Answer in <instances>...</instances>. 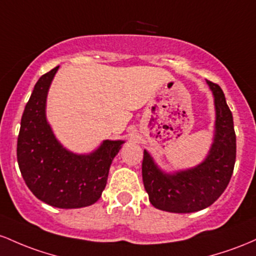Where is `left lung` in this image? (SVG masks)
I'll return each mask as SVG.
<instances>
[{
    "mask_svg": "<svg viewBox=\"0 0 256 256\" xmlns=\"http://www.w3.org/2000/svg\"><path fill=\"white\" fill-rule=\"evenodd\" d=\"M208 82L216 108L215 139L202 164L174 175L162 173L144 151L142 182L151 204L172 213H192L212 206L228 188L236 162V133L232 112L219 84Z\"/></svg>",
    "mask_w": 256,
    "mask_h": 256,
    "instance_id": "1",
    "label": "left lung"
}]
</instances>
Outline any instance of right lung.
<instances>
[{"label":"right lung","instance_id":"add662e5","mask_svg":"<svg viewBox=\"0 0 256 256\" xmlns=\"http://www.w3.org/2000/svg\"><path fill=\"white\" fill-rule=\"evenodd\" d=\"M58 68L40 77L25 106L16 158L25 184L38 200L56 208H82L102 196L108 169L123 142L105 140L90 156H77L62 148L44 111L48 88Z\"/></svg>","mask_w":256,"mask_h":256}]
</instances>
